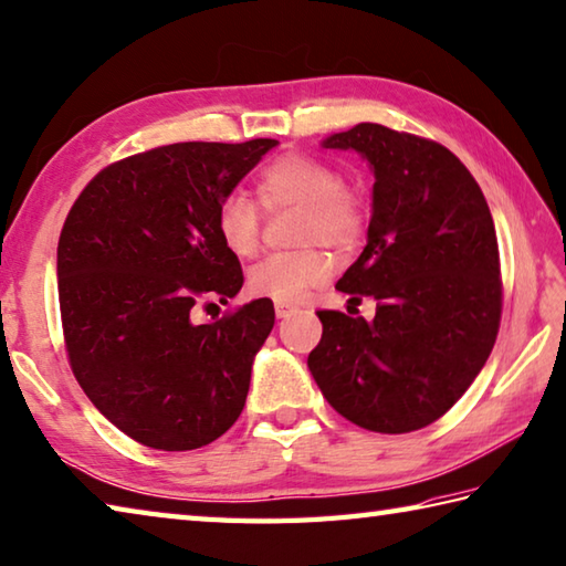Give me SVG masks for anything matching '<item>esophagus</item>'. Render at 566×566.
I'll return each instance as SVG.
<instances>
[{
  "label": "esophagus",
  "instance_id": "esophagus-1",
  "mask_svg": "<svg viewBox=\"0 0 566 566\" xmlns=\"http://www.w3.org/2000/svg\"><path fill=\"white\" fill-rule=\"evenodd\" d=\"M292 312H296V306H292V304H282V302H276V304H274V314H276V318H286V316H290Z\"/></svg>",
  "mask_w": 566,
  "mask_h": 566
}]
</instances>
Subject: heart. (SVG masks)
<instances>
[{
  "mask_svg": "<svg viewBox=\"0 0 566 566\" xmlns=\"http://www.w3.org/2000/svg\"><path fill=\"white\" fill-rule=\"evenodd\" d=\"M256 200L266 212L300 210L296 220V242L310 244L300 252L272 254L254 264L248 286L254 296L296 304L312 286L328 280L334 264L322 248L324 242L334 250H352L366 232V202L358 190L346 185L342 172L332 163L286 153L272 160L256 176ZM262 218L256 205L244 195H228L214 214V230L224 250L234 256H252L260 248Z\"/></svg>",
  "mask_w": 566,
  "mask_h": 566,
  "instance_id": "heart-1",
  "label": "heart"
}]
</instances>
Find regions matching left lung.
Masks as SVG:
<instances>
[{
    "label": "left lung",
    "instance_id": "obj_1",
    "mask_svg": "<svg viewBox=\"0 0 566 566\" xmlns=\"http://www.w3.org/2000/svg\"><path fill=\"white\" fill-rule=\"evenodd\" d=\"M322 146L361 153L374 170L368 242L336 290L378 304L374 322L316 312L324 334L306 364L336 413L410 433L455 406L495 346V222L470 170L436 140L358 123Z\"/></svg>",
    "mask_w": 566,
    "mask_h": 566
}]
</instances>
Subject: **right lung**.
<instances>
[{"label": "right lung", "instance_id": "obj_1", "mask_svg": "<svg viewBox=\"0 0 566 566\" xmlns=\"http://www.w3.org/2000/svg\"><path fill=\"white\" fill-rule=\"evenodd\" d=\"M274 146L195 140L138 153L101 170L66 214L56 274L71 371L143 446L202 448L242 413L274 306L254 300L210 324H192L190 310L242 290L214 214Z\"/></svg>", "mask_w": 566, "mask_h": 566}]
</instances>
